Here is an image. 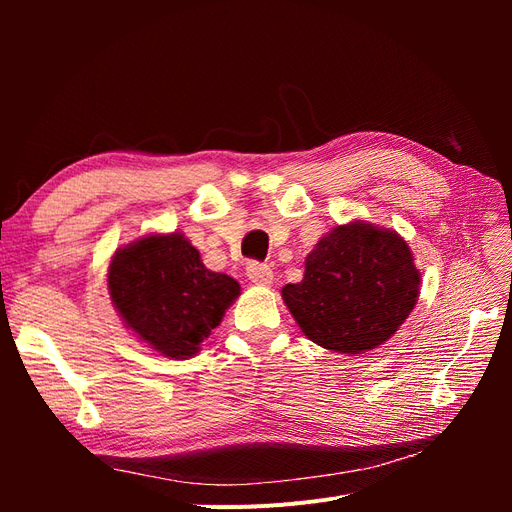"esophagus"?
Instances as JSON below:
<instances>
[{
  "instance_id": "34e87169",
  "label": "esophagus",
  "mask_w": 512,
  "mask_h": 512,
  "mask_svg": "<svg viewBox=\"0 0 512 512\" xmlns=\"http://www.w3.org/2000/svg\"><path fill=\"white\" fill-rule=\"evenodd\" d=\"M247 277H250L254 284L267 286L273 280V271L269 265H262V262H250V265H247Z\"/></svg>"
}]
</instances>
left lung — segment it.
Instances as JSON below:
<instances>
[{
	"label": "left lung",
	"instance_id": "obj_1",
	"mask_svg": "<svg viewBox=\"0 0 512 512\" xmlns=\"http://www.w3.org/2000/svg\"><path fill=\"white\" fill-rule=\"evenodd\" d=\"M421 273L395 230L350 222L324 235L305 258L284 303L314 344L363 354L389 339L416 305Z\"/></svg>",
	"mask_w": 512,
	"mask_h": 512
}]
</instances>
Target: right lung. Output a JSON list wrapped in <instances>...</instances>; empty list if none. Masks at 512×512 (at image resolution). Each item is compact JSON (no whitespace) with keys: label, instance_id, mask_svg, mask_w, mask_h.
Returning a JSON list of instances; mask_svg holds the SVG:
<instances>
[{"label":"right lung","instance_id":"obj_1","mask_svg":"<svg viewBox=\"0 0 512 512\" xmlns=\"http://www.w3.org/2000/svg\"><path fill=\"white\" fill-rule=\"evenodd\" d=\"M108 290L126 327L170 359H188L222 322L239 284L209 271L181 232L149 235L115 252Z\"/></svg>","mask_w":512,"mask_h":512}]
</instances>
